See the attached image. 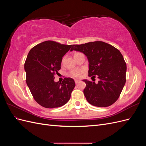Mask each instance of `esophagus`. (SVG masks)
<instances>
[{"mask_svg": "<svg viewBox=\"0 0 146 146\" xmlns=\"http://www.w3.org/2000/svg\"><path fill=\"white\" fill-rule=\"evenodd\" d=\"M80 82V80H77V79H76V80H75V83H76V84H78Z\"/></svg>", "mask_w": 146, "mask_h": 146, "instance_id": "34e87169", "label": "esophagus"}]
</instances>
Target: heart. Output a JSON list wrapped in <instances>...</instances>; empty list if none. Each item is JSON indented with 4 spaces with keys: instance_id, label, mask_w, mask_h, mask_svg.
Returning a JSON list of instances; mask_svg holds the SVG:
<instances>
[{
    "instance_id": "heart-1",
    "label": "heart",
    "mask_w": 146,
    "mask_h": 146,
    "mask_svg": "<svg viewBox=\"0 0 146 146\" xmlns=\"http://www.w3.org/2000/svg\"><path fill=\"white\" fill-rule=\"evenodd\" d=\"M79 54H81L80 52H75L74 53V56L77 55ZM83 72V69H75L72 70V71H70V76L74 77V78H77V77H80L82 74Z\"/></svg>"
}]
</instances>
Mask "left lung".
I'll return each mask as SVG.
<instances>
[{
    "instance_id": "obj_1",
    "label": "left lung",
    "mask_w": 146,
    "mask_h": 146,
    "mask_svg": "<svg viewBox=\"0 0 146 146\" xmlns=\"http://www.w3.org/2000/svg\"><path fill=\"white\" fill-rule=\"evenodd\" d=\"M83 53L89 62L88 76L99 79L86 83L83 90L87 101L92 105L107 107L118 99L126 82L127 65L121 53L113 46L102 41L74 44L70 51Z\"/></svg>"
}]
</instances>
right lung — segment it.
<instances>
[{
  "label": "right lung",
  "mask_w": 146,
  "mask_h": 146,
  "mask_svg": "<svg viewBox=\"0 0 146 146\" xmlns=\"http://www.w3.org/2000/svg\"><path fill=\"white\" fill-rule=\"evenodd\" d=\"M72 45L53 41L38 44L31 49L24 64L26 83L34 99L46 108H58L68 102L76 86L74 79L54 81L61 69L63 56Z\"/></svg>",
  "instance_id": "right-lung-1"
}]
</instances>
